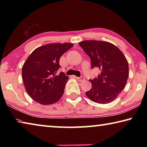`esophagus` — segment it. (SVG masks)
Returning a JSON list of instances; mask_svg holds the SVG:
<instances>
[{"label":"esophagus","mask_w":147,"mask_h":147,"mask_svg":"<svg viewBox=\"0 0 147 147\" xmlns=\"http://www.w3.org/2000/svg\"><path fill=\"white\" fill-rule=\"evenodd\" d=\"M77 80L80 82H82L85 80V78L84 76H80V77H77Z\"/></svg>","instance_id":"1"}]
</instances>
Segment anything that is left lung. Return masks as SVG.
Returning a JSON list of instances; mask_svg holds the SVG:
<instances>
[{"label": "left lung", "mask_w": 147, "mask_h": 147, "mask_svg": "<svg viewBox=\"0 0 147 147\" xmlns=\"http://www.w3.org/2000/svg\"><path fill=\"white\" fill-rule=\"evenodd\" d=\"M91 59V68L98 67L97 78L89 80L91 89L86 94L91 100L108 104L115 100L127 82L129 67L126 57L118 47L109 42L95 40L79 43Z\"/></svg>", "instance_id": "8db88e82"}]
</instances>
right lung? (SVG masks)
Here are the masks:
<instances>
[{
    "label": "right lung",
    "instance_id": "right-lung-1",
    "mask_svg": "<svg viewBox=\"0 0 147 147\" xmlns=\"http://www.w3.org/2000/svg\"><path fill=\"white\" fill-rule=\"evenodd\" d=\"M73 43H49L32 52L22 68V77L28 95L42 105L56 102L63 95L69 77L60 68L61 56Z\"/></svg>",
    "mask_w": 147,
    "mask_h": 147
}]
</instances>
